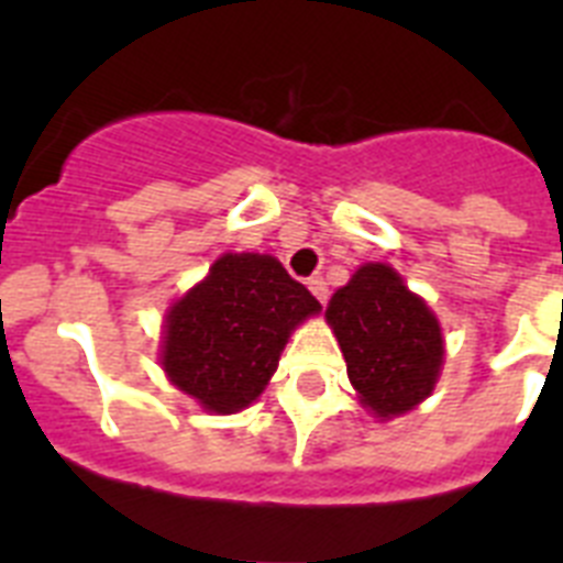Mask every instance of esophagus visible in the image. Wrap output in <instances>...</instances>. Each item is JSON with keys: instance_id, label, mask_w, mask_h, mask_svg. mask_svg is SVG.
Wrapping results in <instances>:
<instances>
[{"instance_id": "34e87169", "label": "esophagus", "mask_w": 563, "mask_h": 563, "mask_svg": "<svg viewBox=\"0 0 563 563\" xmlns=\"http://www.w3.org/2000/svg\"><path fill=\"white\" fill-rule=\"evenodd\" d=\"M307 287H310V292L318 298V301H321V305H327V301H330V287H327V282L321 276H312L310 282H307Z\"/></svg>"}]
</instances>
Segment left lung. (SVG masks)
Segmentation results:
<instances>
[{"instance_id": "8db88e82", "label": "left lung", "mask_w": 563, "mask_h": 563, "mask_svg": "<svg viewBox=\"0 0 563 563\" xmlns=\"http://www.w3.org/2000/svg\"><path fill=\"white\" fill-rule=\"evenodd\" d=\"M327 321L350 383L372 415H406L434 391L445 355L440 321L395 267H357L350 285L330 298Z\"/></svg>"}]
</instances>
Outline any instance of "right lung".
<instances>
[{
  "mask_svg": "<svg viewBox=\"0 0 563 563\" xmlns=\"http://www.w3.org/2000/svg\"><path fill=\"white\" fill-rule=\"evenodd\" d=\"M318 310L278 258L225 253L166 312L163 372L206 411H242L265 391L290 332Z\"/></svg>",
  "mask_w": 563,
  "mask_h": 563,
  "instance_id": "1",
  "label": "right lung"
}]
</instances>
